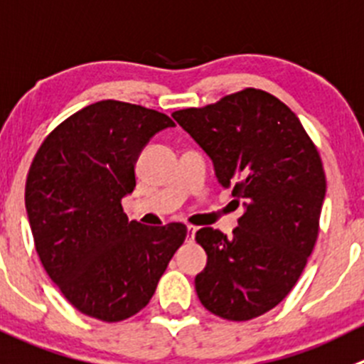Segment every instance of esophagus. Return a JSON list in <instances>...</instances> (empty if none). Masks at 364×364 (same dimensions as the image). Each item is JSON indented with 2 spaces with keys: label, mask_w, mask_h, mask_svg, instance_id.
Wrapping results in <instances>:
<instances>
[{
  "label": "esophagus",
  "mask_w": 364,
  "mask_h": 364,
  "mask_svg": "<svg viewBox=\"0 0 364 364\" xmlns=\"http://www.w3.org/2000/svg\"><path fill=\"white\" fill-rule=\"evenodd\" d=\"M196 232H197L196 225H188V228H186V240H188V242H193V238H196Z\"/></svg>",
  "instance_id": "34e87169"
}]
</instances>
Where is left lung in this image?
<instances>
[{
	"label": "left lung",
	"mask_w": 364,
	"mask_h": 364,
	"mask_svg": "<svg viewBox=\"0 0 364 364\" xmlns=\"http://www.w3.org/2000/svg\"><path fill=\"white\" fill-rule=\"evenodd\" d=\"M172 117L243 204L229 238L213 228L196 232L208 254L196 276L197 297L220 318H256L290 294L316 243L326 197L318 151L297 115L257 88Z\"/></svg>",
	"instance_id": "obj_1"
}]
</instances>
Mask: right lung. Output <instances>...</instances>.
<instances>
[{"label": "right lung", "mask_w": 364, "mask_h": 364, "mask_svg": "<svg viewBox=\"0 0 364 364\" xmlns=\"http://www.w3.org/2000/svg\"><path fill=\"white\" fill-rule=\"evenodd\" d=\"M174 126L156 110L97 101L56 126L31 161L24 203L35 249L83 315L103 322L136 315L185 242L181 222H129L121 204L135 188L146 144Z\"/></svg>", "instance_id": "1"}]
</instances>
